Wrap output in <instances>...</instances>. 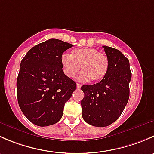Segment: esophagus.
<instances>
[{
	"label": "esophagus",
	"mask_w": 154,
	"mask_h": 154,
	"mask_svg": "<svg viewBox=\"0 0 154 154\" xmlns=\"http://www.w3.org/2000/svg\"><path fill=\"white\" fill-rule=\"evenodd\" d=\"M77 88H81V84H79V83H77Z\"/></svg>",
	"instance_id": "34e87169"
}]
</instances>
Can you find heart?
I'll list each match as a JSON object with an SVG mask.
<instances>
[{
	"label": "heart",
	"mask_w": 154,
	"mask_h": 154,
	"mask_svg": "<svg viewBox=\"0 0 154 154\" xmlns=\"http://www.w3.org/2000/svg\"><path fill=\"white\" fill-rule=\"evenodd\" d=\"M60 61L63 72L69 78L74 77L81 66L83 71L79 79L82 81L89 79L93 82L100 81L106 76L109 68L106 56L91 48H77L71 55L63 54Z\"/></svg>",
	"instance_id": "heart-1"
}]
</instances>
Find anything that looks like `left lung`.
Instances as JSON below:
<instances>
[{
    "label": "left lung",
    "instance_id": "obj_1",
    "mask_svg": "<svg viewBox=\"0 0 154 154\" xmlns=\"http://www.w3.org/2000/svg\"><path fill=\"white\" fill-rule=\"evenodd\" d=\"M109 60L106 76L99 83L81 87L82 116L94 127H106L122 115L130 97L131 71L127 57L119 50L103 46Z\"/></svg>",
    "mask_w": 154,
    "mask_h": 154
}]
</instances>
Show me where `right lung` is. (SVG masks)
Listing matches in <instances>:
<instances>
[{"instance_id":"add662e5","label":"right lung","mask_w":154,"mask_h":154,"mask_svg":"<svg viewBox=\"0 0 154 154\" xmlns=\"http://www.w3.org/2000/svg\"><path fill=\"white\" fill-rule=\"evenodd\" d=\"M73 45L51 38L34 46L21 60L17 78L20 109L29 121L40 126L52 125L61 119L66 102L77 88L66 76L60 58Z\"/></svg>"}]
</instances>
